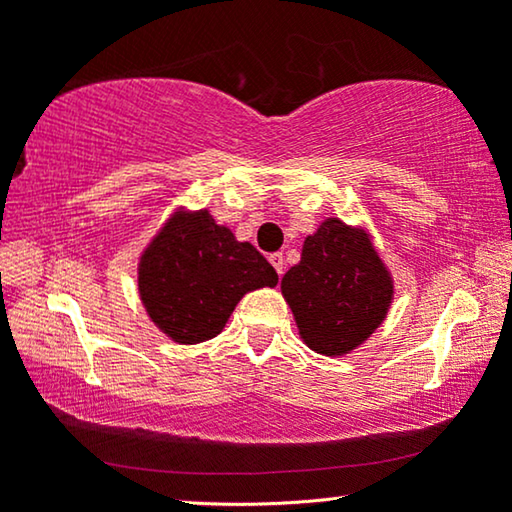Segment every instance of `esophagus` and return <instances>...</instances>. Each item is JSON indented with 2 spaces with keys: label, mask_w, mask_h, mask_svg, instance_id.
Instances as JSON below:
<instances>
[{
  "label": "esophagus",
  "mask_w": 512,
  "mask_h": 512,
  "mask_svg": "<svg viewBox=\"0 0 512 512\" xmlns=\"http://www.w3.org/2000/svg\"><path fill=\"white\" fill-rule=\"evenodd\" d=\"M268 262L273 264V268L277 271V275H282V273H284V257H282V253H273L271 257H268Z\"/></svg>",
  "instance_id": "esophagus-1"
}]
</instances>
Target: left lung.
Returning a JSON list of instances; mask_svg holds the SVG:
<instances>
[{
  "instance_id": "8db88e82",
  "label": "left lung",
  "mask_w": 512,
  "mask_h": 512,
  "mask_svg": "<svg viewBox=\"0 0 512 512\" xmlns=\"http://www.w3.org/2000/svg\"><path fill=\"white\" fill-rule=\"evenodd\" d=\"M282 296L302 341L325 357H343L384 323L393 277L366 230L325 219L305 239L300 264L282 277Z\"/></svg>"
}]
</instances>
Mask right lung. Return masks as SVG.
<instances>
[{
  "instance_id": "add662e5",
  "label": "right lung",
  "mask_w": 512,
  "mask_h": 512,
  "mask_svg": "<svg viewBox=\"0 0 512 512\" xmlns=\"http://www.w3.org/2000/svg\"><path fill=\"white\" fill-rule=\"evenodd\" d=\"M275 284L277 273L264 255L207 210L173 214L137 266L146 314L183 345L214 339L248 291Z\"/></svg>"
}]
</instances>
